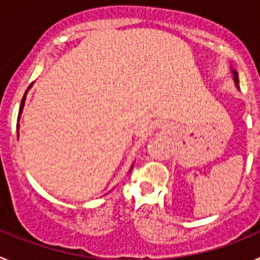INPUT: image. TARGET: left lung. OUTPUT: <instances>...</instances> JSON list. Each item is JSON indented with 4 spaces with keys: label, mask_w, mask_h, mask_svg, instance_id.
<instances>
[{
    "label": "left lung",
    "mask_w": 260,
    "mask_h": 260,
    "mask_svg": "<svg viewBox=\"0 0 260 260\" xmlns=\"http://www.w3.org/2000/svg\"><path fill=\"white\" fill-rule=\"evenodd\" d=\"M232 73H233V78H234V83H236V86L238 87V74L237 71L236 70H232Z\"/></svg>",
    "instance_id": "left-lung-1"
}]
</instances>
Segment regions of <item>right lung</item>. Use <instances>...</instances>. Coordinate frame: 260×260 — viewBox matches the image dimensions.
<instances>
[{
    "label": "right lung",
    "instance_id": "1",
    "mask_svg": "<svg viewBox=\"0 0 260 260\" xmlns=\"http://www.w3.org/2000/svg\"><path fill=\"white\" fill-rule=\"evenodd\" d=\"M32 86V84H31ZM31 86L28 87V88H27V91H28L29 88H31ZM27 91H26V93H27ZM26 93H24V96H23V99H22V103H20V108H19V116L20 114H22V110H23V107H24V102H26ZM19 116H18V118H19ZM133 169V167L130 168V171H132Z\"/></svg>",
    "mask_w": 260,
    "mask_h": 260
}]
</instances>
